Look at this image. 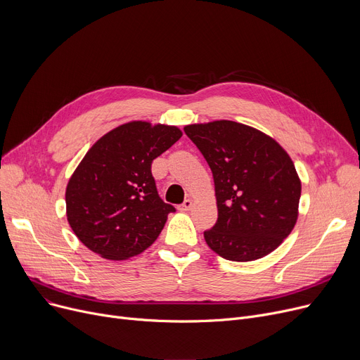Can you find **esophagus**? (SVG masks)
Instances as JSON below:
<instances>
[{"label": "esophagus", "instance_id": "esophagus-1", "mask_svg": "<svg viewBox=\"0 0 360 360\" xmlns=\"http://www.w3.org/2000/svg\"><path fill=\"white\" fill-rule=\"evenodd\" d=\"M193 205H194L193 200L188 198V200H185V201L179 205V210H181V212H188V210H191V207H193Z\"/></svg>", "mask_w": 360, "mask_h": 360}]
</instances>
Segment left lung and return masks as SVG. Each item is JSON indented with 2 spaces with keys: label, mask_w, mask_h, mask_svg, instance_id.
Listing matches in <instances>:
<instances>
[{
  "label": "left lung",
  "mask_w": 360,
  "mask_h": 360,
  "mask_svg": "<svg viewBox=\"0 0 360 360\" xmlns=\"http://www.w3.org/2000/svg\"><path fill=\"white\" fill-rule=\"evenodd\" d=\"M209 163L217 221L204 232L220 257L247 262L273 252L293 231L302 185L295 165L274 139L235 121L185 125Z\"/></svg>",
  "instance_id": "left-lung-1"
}]
</instances>
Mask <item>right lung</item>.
I'll return each instance as SVG.
<instances>
[{
  "instance_id": "add662e5",
  "label": "right lung",
  "mask_w": 360,
  "mask_h": 360,
  "mask_svg": "<svg viewBox=\"0 0 360 360\" xmlns=\"http://www.w3.org/2000/svg\"><path fill=\"white\" fill-rule=\"evenodd\" d=\"M181 137L175 125L131 121L90 147L65 190L67 220L90 251L121 261L158 239L175 207L159 197L151 162Z\"/></svg>"
}]
</instances>
